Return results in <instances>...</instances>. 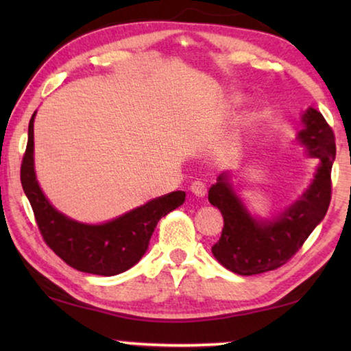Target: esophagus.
I'll list each match as a JSON object with an SVG mask.
<instances>
[{"instance_id": "34e87169", "label": "esophagus", "mask_w": 351, "mask_h": 351, "mask_svg": "<svg viewBox=\"0 0 351 351\" xmlns=\"http://www.w3.org/2000/svg\"><path fill=\"white\" fill-rule=\"evenodd\" d=\"M190 190H192V193L197 195V197H204L207 187L203 181H193L192 186H190Z\"/></svg>"}]
</instances>
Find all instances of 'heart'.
Returning <instances> with one entry per match:
<instances>
[{"instance_id":"obj_1","label":"heart","mask_w":351,"mask_h":351,"mask_svg":"<svg viewBox=\"0 0 351 351\" xmlns=\"http://www.w3.org/2000/svg\"><path fill=\"white\" fill-rule=\"evenodd\" d=\"M229 104H230V105H235V104H239V97H232V99L229 100Z\"/></svg>"}]
</instances>
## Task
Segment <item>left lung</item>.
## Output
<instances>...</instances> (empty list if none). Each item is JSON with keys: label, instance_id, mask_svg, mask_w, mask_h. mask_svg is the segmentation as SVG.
<instances>
[{"label": "left lung", "instance_id": "8db88e82", "mask_svg": "<svg viewBox=\"0 0 351 351\" xmlns=\"http://www.w3.org/2000/svg\"><path fill=\"white\" fill-rule=\"evenodd\" d=\"M302 122L305 128L299 133V141L320 164L310 189L277 219L257 221L249 215L226 173L209 189L210 204L218 207L224 218L221 237L212 246V254L235 274H261L288 263L328 210L331 167L336 158L335 133L314 108H308Z\"/></svg>", "mask_w": 351, "mask_h": 351}]
</instances>
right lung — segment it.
<instances>
[{
    "instance_id": "1",
    "label": "right lung",
    "mask_w": 351,
    "mask_h": 351,
    "mask_svg": "<svg viewBox=\"0 0 351 351\" xmlns=\"http://www.w3.org/2000/svg\"><path fill=\"white\" fill-rule=\"evenodd\" d=\"M34 117L29 122L20 178L45 243L77 271L108 277L130 269L145 254L159 219L180 207L186 193L176 190L162 195L105 224L90 226L69 219L49 204L35 180Z\"/></svg>"
}]
</instances>
